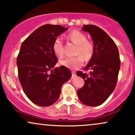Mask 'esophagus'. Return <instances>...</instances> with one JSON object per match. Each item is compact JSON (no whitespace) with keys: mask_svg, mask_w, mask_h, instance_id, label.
Returning a JSON list of instances; mask_svg holds the SVG:
<instances>
[{"mask_svg":"<svg viewBox=\"0 0 135 135\" xmlns=\"http://www.w3.org/2000/svg\"><path fill=\"white\" fill-rule=\"evenodd\" d=\"M76 74L75 72H74V71H73L72 72V78H74L76 77Z\"/></svg>","mask_w":135,"mask_h":135,"instance_id":"esophagus-1","label":"esophagus"}]
</instances>
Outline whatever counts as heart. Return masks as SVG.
<instances>
[{
  "label": "heart",
  "mask_w": 135,
  "mask_h": 135,
  "mask_svg": "<svg viewBox=\"0 0 135 135\" xmlns=\"http://www.w3.org/2000/svg\"><path fill=\"white\" fill-rule=\"evenodd\" d=\"M68 38L72 42L78 44L76 54L73 57H66L59 60L60 64L71 69H77L81 67L84 63V58L89 60L94 53L95 45L92 42L87 40L86 36L78 30H73L68 34ZM52 50L57 56L62 57L64 55V45L60 37H56L52 44ZM83 55V56L82 55Z\"/></svg>",
  "instance_id": "heart-1"
}]
</instances>
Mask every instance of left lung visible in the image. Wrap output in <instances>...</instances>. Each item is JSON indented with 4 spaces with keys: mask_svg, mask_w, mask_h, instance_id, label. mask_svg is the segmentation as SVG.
Here are the masks:
<instances>
[{
    "mask_svg": "<svg viewBox=\"0 0 135 135\" xmlns=\"http://www.w3.org/2000/svg\"><path fill=\"white\" fill-rule=\"evenodd\" d=\"M82 30L91 35L95 50L84 69L89 70V73H76L85 80V85L78 90L77 95L82 104L95 107L103 104L114 90L121 61L118 47L104 30L93 25H83Z\"/></svg>",
    "mask_w": 135,
    "mask_h": 135,
    "instance_id": "8db88e82",
    "label": "left lung"
}]
</instances>
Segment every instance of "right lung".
Wrapping results in <instances>:
<instances>
[{
	"label": "right lung",
	"mask_w": 135,
	"mask_h": 135,
	"mask_svg": "<svg viewBox=\"0 0 135 135\" xmlns=\"http://www.w3.org/2000/svg\"><path fill=\"white\" fill-rule=\"evenodd\" d=\"M67 30L61 25H43L21 46L17 57L19 80L27 97L36 105L47 107L54 104L61 95L62 85L72 76L65 66L53 69L58 60L52 44Z\"/></svg>",
	"instance_id": "obj_1"
}]
</instances>
